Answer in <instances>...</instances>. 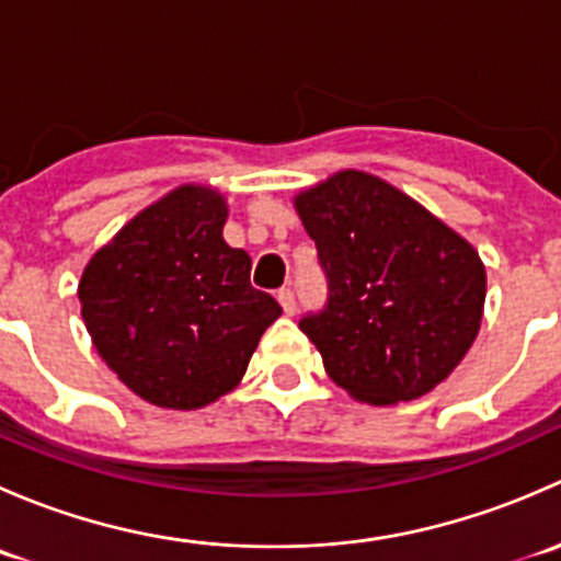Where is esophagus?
<instances>
[{
  "mask_svg": "<svg viewBox=\"0 0 561 561\" xmlns=\"http://www.w3.org/2000/svg\"><path fill=\"white\" fill-rule=\"evenodd\" d=\"M276 298H279V304H282V309H285V314L296 312V293H293L290 287H282V290L276 293Z\"/></svg>",
  "mask_w": 561,
  "mask_h": 561,
  "instance_id": "34e87169",
  "label": "esophagus"
}]
</instances>
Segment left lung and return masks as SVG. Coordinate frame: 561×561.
<instances>
[{"instance_id": "left-lung-1", "label": "left lung", "mask_w": 561, "mask_h": 561, "mask_svg": "<svg viewBox=\"0 0 561 561\" xmlns=\"http://www.w3.org/2000/svg\"><path fill=\"white\" fill-rule=\"evenodd\" d=\"M328 276V307L298 322L328 377L375 407L432 393L480 331L478 249L415 197L339 171L293 197Z\"/></svg>"}]
</instances>
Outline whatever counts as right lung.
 <instances>
[{"mask_svg":"<svg viewBox=\"0 0 561 561\" xmlns=\"http://www.w3.org/2000/svg\"><path fill=\"white\" fill-rule=\"evenodd\" d=\"M228 201L181 184L135 214L78 282L94 350L149 404L201 410L244 377L282 307L249 282L252 260L222 239Z\"/></svg>","mask_w":561,"mask_h":561,"instance_id":"obj_1","label":"right lung"}]
</instances>
